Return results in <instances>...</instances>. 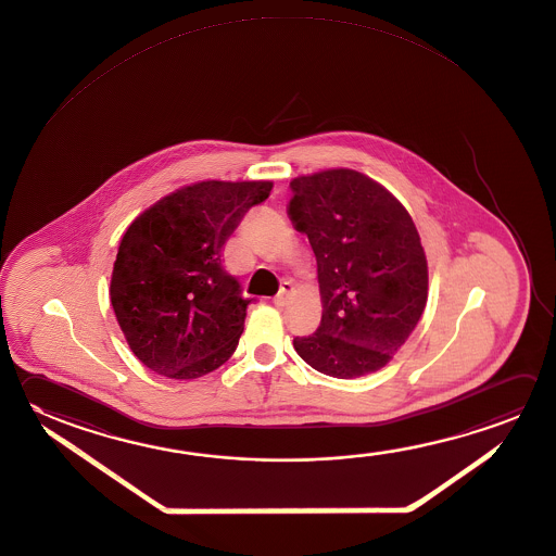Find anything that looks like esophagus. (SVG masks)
Listing matches in <instances>:
<instances>
[{
  "label": "esophagus",
  "mask_w": 556,
  "mask_h": 556,
  "mask_svg": "<svg viewBox=\"0 0 556 556\" xmlns=\"http://www.w3.org/2000/svg\"><path fill=\"white\" fill-rule=\"evenodd\" d=\"M293 286L290 282H283L282 288H280V293L274 298V305H278V307H283V305H288L290 302V295H292Z\"/></svg>",
  "instance_id": "esophagus-1"
}]
</instances>
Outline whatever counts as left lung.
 I'll use <instances>...</instances> for the list:
<instances>
[{
	"instance_id": "8db88e82",
	"label": "left lung",
	"mask_w": 556,
	"mask_h": 556,
	"mask_svg": "<svg viewBox=\"0 0 556 556\" xmlns=\"http://www.w3.org/2000/svg\"><path fill=\"white\" fill-rule=\"evenodd\" d=\"M288 217L317 261L321 325L293 349L317 372L358 378L384 368L427 303V258L414 219L382 184L351 168L292 182Z\"/></svg>"
}]
</instances>
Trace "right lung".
Instances as JSON below:
<instances>
[{
  "instance_id": "add662e5",
  "label": "right lung",
  "mask_w": 556,
  "mask_h": 556,
  "mask_svg": "<svg viewBox=\"0 0 556 556\" xmlns=\"http://www.w3.org/2000/svg\"><path fill=\"white\" fill-rule=\"evenodd\" d=\"M270 190V180L190 184L127 227L110 298L132 354L152 372L193 380L235 353L251 300L223 268V244Z\"/></svg>"
}]
</instances>
